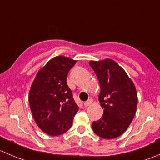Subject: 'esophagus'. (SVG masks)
I'll list each match as a JSON object with an SVG mask.
<instances>
[{"mask_svg":"<svg viewBox=\"0 0 160 160\" xmlns=\"http://www.w3.org/2000/svg\"><path fill=\"white\" fill-rule=\"evenodd\" d=\"M92 103V101L90 99H88V101H85L84 103H83V105H84V107H88V106H89L90 104H91Z\"/></svg>","mask_w":160,"mask_h":160,"instance_id":"obj_1","label":"esophagus"}]
</instances>
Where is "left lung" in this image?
Here are the masks:
<instances>
[{"label": "left lung", "instance_id": "1", "mask_svg": "<svg viewBox=\"0 0 160 160\" xmlns=\"http://www.w3.org/2000/svg\"><path fill=\"white\" fill-rule=\"evenodd\" d=\"M99 80L98 98L104 114L92 123V129L106 139L117 138L126 131L135 114L138 97L133 82L125 71L111 59L90 61Z\"/></svg>", "mask_w": 160, "mask_h": 160}]
</instances>
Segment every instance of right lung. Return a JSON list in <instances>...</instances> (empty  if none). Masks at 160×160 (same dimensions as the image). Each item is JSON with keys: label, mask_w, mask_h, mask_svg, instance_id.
Returning <instances> with one entry per match:
<instances>
[{"label": "right lung", "mask_w": 160, "mask_h": 160, "mask_svg": "<svg viewBox=\"0 0 160 160\" xmlns=\"http://www.w3.org/2000/svg\"><path fill=\"white\" fill-rule=\"evenodd\" d=\"M76 62L63 56L52 58L40 69L31 86L28 101L33 118L49 135L70 129L79 110L67 83L69 71Z\"/></svg>", "instance_id": "obj_1"}]
</instances>
